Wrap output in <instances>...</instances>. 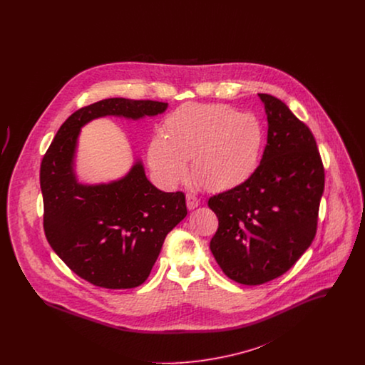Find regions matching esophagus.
Segmentation results:
<instances>
[{
	"label": "esophagus",
	"instance_id": "1",
	"mask_svg": "<svg viewBox=\"0 0 365 365\" xmlns=\"http://www.w3.org/2000/svg\"><path fill=\"white\" fill-rule=\"evenodd\" d=\"M186 204H187V208L192 210V209H195L198 205H200V201H198L194 195L187 194V195H186Z\"/></svg>",
	"mask_w": 365,
	"mask_h": 365
}]
</instances>
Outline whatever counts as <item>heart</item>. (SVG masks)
<instances>
[{"instance_id": "1", "label": "heart", "mask_w": 365, "mask_h": 365, "mask_svg": "<svg viewBox=\"0 0 365 365\" xmlns=\"http://www.w3.org/2000/svg\"><path fill=\"white\" fill-rule=\"evenodd\" d=\"M165 134L150 145L152 167L170 182L187 173L209 191L246 183L260 164L264 128L260 120L225 104L182 105L165 122Z\"/></svg>"}]
</instances>
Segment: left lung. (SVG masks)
I'll use <instances>...</instances> for the list:
<instances>
[{"label":"left lung","mask_w":365,"mask_h":365,"mask_svg":"<svg viewBox=\"0 0 365 365\" xmlns=\"http://www.w3.org/2000/svg\"><path fill=\"white\" fill-rule=\"evenodd\" d=\"M259 97L268 120L260 165L242 186L208 201L219 219L210 252L228 278L246 286L278 278L305 253L324 190L311 130L277 97Z\"/></svg>","instance_id":"left-lung-1"}]
</instances>
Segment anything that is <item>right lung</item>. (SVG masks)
<instances>
[{"instance_id":"obj_1","label":"right lung","mask_w":365,"mask_h":365,"mask_svg":"<svg viewBox=\"0 0 365 365\" xmlns=\"http://www.w3.org/2000/svg\"><path fill=\"white\" fill-rule=\"evenodd\" d=\"M167 103L108 98L88 105L63 123L41 164L43 228L56 255L94 286L133 289L152 271L167 234L187 215L182 191L158 190L140 158L127 174L106 183H83L76 174L81 130L115 116L155 118Z\"/></svg>"}]
</instances>
